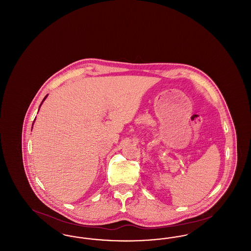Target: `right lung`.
I'll return each mask as SVG.
<instances>
[{
    "label": "right lung",
    "instance_id": "add662e5",
    "mask_svg": "<svg viewBox=\"0 0 251 251\" xmlns=\"http://www.w3.org/2000/svg\"><path fill=\"white\" fill-rule=\"evenodd\" d=\"M47 97H48V95H46V96H45V97H44V99H43V100H42V101H41V103H40V105H39V107H40V106H41V104H42V103H43V101H44V100H46V98H47ZM34 121H35V120H34ZM32 128H33V126H32Z\"/></svg>",
    "mask_w": 251,
    "mask_h": 251
}]
</instances>
